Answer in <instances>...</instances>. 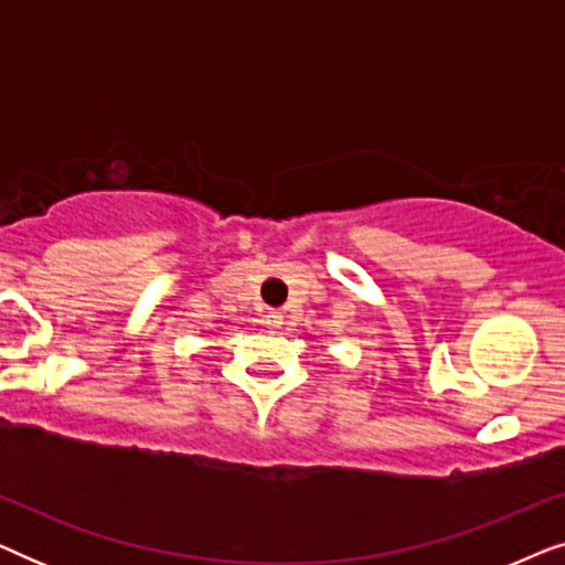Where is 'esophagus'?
I'll return each instance as SVG.
<instances>
[{"mask_svg":"<svg viewBox=\"0 0 565 565\" xmlns=\"http://www.w3.org/2000/svg\"><path fill=\"white\" fill-rule=\"evenodd\" d=\"M267 327L269 329H280L282 327V313L280 311H269L267 313Z\"/></svg>","mask_w":565,"mask_h":565,"instance_id":"1","label":"esophagus"}]
</instances>
